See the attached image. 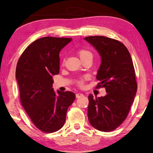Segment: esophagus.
<instances>
[{"label": "esophagus", "mask_w": 153, "mask_h": 153, "mask_svg": "<svg viewBox=\"0 0 153 153\" xmlns=\"http://www.w3.org/2000/svg\"><path fill=\"white\" fill-rule=\"evenodd\" d=\"M81 97H83V94L81 93H78L76 94V98H80Z\"/></svg>", "instance_id": "34e87169"}]
</instances>
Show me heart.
I'll return each instance as SVG.
<instances>
[{
	"instance_id": "1",
	"label": "heart",
	"mask_w": 153,
	"mask_h": 153,
	"mask_svg": "<svg viewBox=\"0 0 153 153\" xmlns=\"http://www.w3.org/2000/svg\"><path fill=\"white\" fill-rule=\"evenodd\" d=\"M78 53H79V57L81 58V59H83V58L87 57V56H92V53L91 51H88V50H86V49H79L78 51ZM64 62H65V61L63 60L62 63L64 64ZM84 80H85V79H80V80L78 81L77 83H78V85H80V86H83V83H84Z\"/></svg>"
}]
</instances>
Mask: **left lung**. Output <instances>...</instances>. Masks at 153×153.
<instances>
[{
    "instance_id": "8db88e82",
    "label": "left lung",
    "mask_w": 153,
    "mask_h": 153,
    "mask_svg": "<svg viewBox=\"0 0 153 153\" xmlns=\"http://www.w3.org/2000/svg\"><path fill=\"white\" fill-rule=\"evenodd\" d=\"M95 48L101 65L96 78L97 88H104V97L88 96V118L97 130L111 131L122 124L129 114L137 91L134 68L127 47L116 39L104 36L84 38Z\"/></svg>"
}]
</instances>
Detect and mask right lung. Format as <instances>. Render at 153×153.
Returning a JSON list of instances; mask_svg holds the SVG:
<instances>
[{"label":"right lung","instance_id":"add662e5","mask_svg":"<svg viewBox=\"0 0 153 153\" xmlns=\"http://www.w3.org/2000/svg\"><path fill=\"white\" fill-rule=\"evenodd\" d=\"M72 39L41 37L24 50L16 65L21 102L35 126L43 132L62 128L68 108L76 98L72 92L56 93L52 88L53 76L59 73L60 51Z\"/></svg>","mask_w":153,"mask_h":153}]
</instances>
